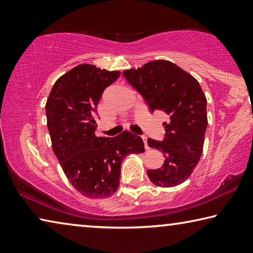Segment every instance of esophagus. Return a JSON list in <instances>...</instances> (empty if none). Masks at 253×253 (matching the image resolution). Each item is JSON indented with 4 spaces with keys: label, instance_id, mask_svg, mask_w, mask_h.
<instances>
[{
    "label": "esophagus",
    "instance_id": "obj_1",
    "mask_svg": "<svg viewBox=\"0 0 253 253\" xmlns=\"http://www.w3.org/2000/svg\"><path fill=\"white\" fill-rule=\"evenodd\" d=\"M142 138H143V142H144V145H145V148H148V145H147V137L145 136V135H143L142 136Z\"/></svg>",
    "mask_w": 253,
    "mask_h": 253
}]
</instances>
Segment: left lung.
I'll return each instance as SVG.
<instances>
[{"mask_svg": "<svg viewBox=\"0 0 253 253\" xmlns=\"http://www.w3.org/2000/svg\"><path fill=\"white\" fill-rule=\"evenodd\" d=\"M123 75L152 114L161 110L166 115L164 138L147 139L148 146L160 149L165 158L161 169L147 170L149 179L163 187L178 185L190 177L202 156L208 127V101L202 88L194 77L166 60Z\"/></svg>", "mask_w": 253, "mask_h": 253, "instance_id": "left-lung-1", "label": "left lung"}]
</instances>
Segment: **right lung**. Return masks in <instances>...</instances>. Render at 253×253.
I'll return each mask as SVG.
<instances>
[{"label":"right lung","instance_id":"add662e5","mask_svg":"<svg viewBox=\"0 0 253 253\" xmlns=\"http://www.w3.org/2000/svg\"><path fill=\"white\" fill-rule=\"evenodd\" d=\"M121 76L92 65H80L55 81L45 105L46 124L66 176L90 199L113 195L119 186L121 165L128 154L143 153L139 136L123 131L97 137V105L105 89Z\"/></svg>","mask_w":253,"mask_h":253}]
</instances>
